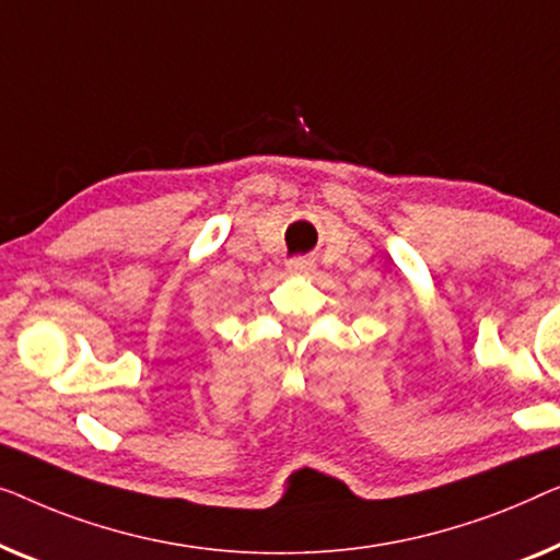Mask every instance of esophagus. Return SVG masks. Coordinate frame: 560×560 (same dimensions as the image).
I'll return each mask as SVG.
<instances>
[{
    "mask_svg": "<svg viewBox=\"0 0 560 560\" xmlns=\"http://www.w3.org/2000/svg\"><path fill=\"white\" fill-rule=\"evenodd\" d=\"M287 269H289L291 273H304V271H312V269H314V261H312V258L296 256V258H291V261L287 264Z\"/></svg>",
    "mask_w": 560,
    "mask_h": 560,
    "instance_id": "1",
    "label": "esophagus"
}]
</instances>
